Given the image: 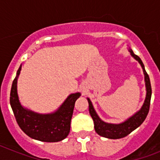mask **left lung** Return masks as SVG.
Wrapping results in <instances>:
<instances>
[{
	"label": "left lung",
	"instance_id": "1",
	"mask_svg": "<svg viewBox=\"0 0 160 160\" xmlns=\"http://www.w3.org/2000/svg\"><path fill=\"white\" fill-rule=\"evenodd\" d=\"M129 51L130 52L132 57H134L140 64L144 75V82H145V87H146V96H145L144 104L139 111H137L135 114L129 117V119H127L125 121L122 122L120 124L106 123V122L103 121L102 119L99 117V115L94 109V106L92 105V102L90 101V98H87L88 103H89V111H90V116L92 117L93 121H94L95 132L100 136L108 138V139H121V138L127 136L128 134H130L132 131H134V129H137L144 121L149 110L152 90L149 75L145 71L144 65L142 62L141 59L138 55H134L133 51L129 47Z\"/></svg>",
	"mask_w": 160,
	"mask_h": 160
}]
</instances>
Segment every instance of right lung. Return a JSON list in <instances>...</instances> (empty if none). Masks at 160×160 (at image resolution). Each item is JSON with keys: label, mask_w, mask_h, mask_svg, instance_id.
Segmentation results:
<instances>
[{"label": "right lung", "mask_w": 160, "mask_h": 160, "mask_svg": "<svg viewBox=\"0 0 160 160\" xmlns=\"http://www.w3.org/2000/svg\"><path fill=\"white\" fill-rule=\"evenodd\" d=\"M21 70L19 67L11 90L10 104L16 122L22 131L32 139L43 142H58L70 133L75 103L80 93L70 94L55 112L39 114L21 105L17 93V80Z\"/></svg>", "instance_id": "1"}]
</instances>
